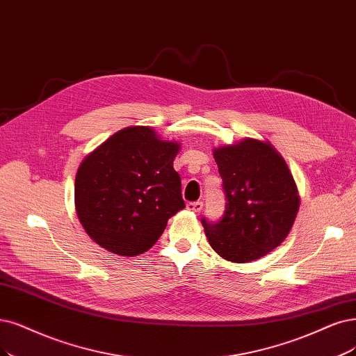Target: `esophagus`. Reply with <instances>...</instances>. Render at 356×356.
<instances>
[{
	"label": "esophagus",
	"mask_w": 356,
	"mask_h": 356,
	"mask_svg": "<svg viewBox=\"0 0 356 356\" xmlns=\"http://www.w3.org/2000/svg\"><path fill=\"white\" fill-rule=\"evenodd\" d=\"M202 207H204V204H202L201 201H196V202H188V204H186V208L189 209V211H192V213H201Z\"/></svg>",
	"instance_id": "esophagus-1"
}]
</instances>
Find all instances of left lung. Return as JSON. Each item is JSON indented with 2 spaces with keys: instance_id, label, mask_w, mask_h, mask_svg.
Returning <instances> with one entry per match:
<instances>
[{
  "instance_id": "1",
  "label": "left lung",
  "mask_w": 356,
  "mask_h": 356,
  "mask_svg": "<svg viewBox=\"0 0 356 356\" xmlns=\"http://www.w3.org/2000/svg\"><path fill=\"white\" fill-rule=\"evenodd\" d=\"M226 193V213L207 239L227 261L245 264L277 248L299 211V192L284 158L268 140L245 138L213 149Z\"/></svg>"
}]
</instances>
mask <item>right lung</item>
I'll return each mask as SVG.
<instances>
[{"label":"right lung","mask_w":356,"mask_h":356,"mask_svg":"<svg viewBox=\"0 0 356 356\" xmlns=\"http://www.w3.org/2000/svg\"><path fill=\"white\" fill-rule=\"evenodd\" d=\"M180 142L149 126H129L81 163L74 207L89 238L107 251L136 257L151 249L167 221L185 208L173 161Z\"/></svg>","instance_id":"1"}]
</instances>
